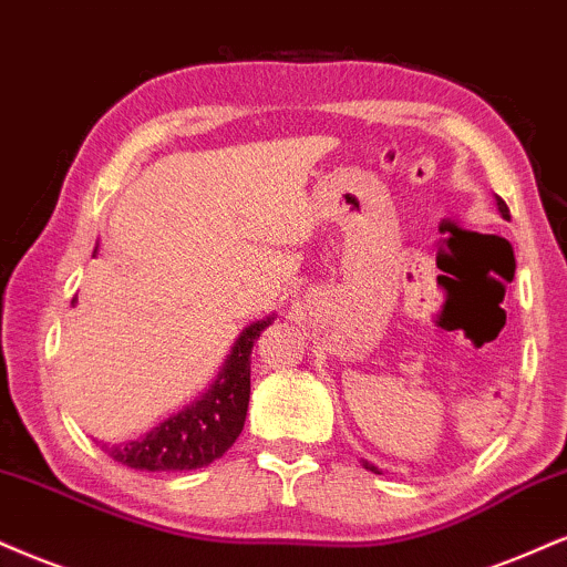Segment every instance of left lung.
<instances>
[{
    "mask_svg": "<svg viewBox=\"0 0 567 567\" xmlns=\"http://www.w3.org/2000/svg\"><path fill=\"white\" fill-rule=\"evenodd\" d=\"M496 206H499V214H502L504 218H509V208H507V203L502 200V197H496ZM364 467H367V470H372V473H378V475H380V470L374 467V465H370V462H364Z\"/></svg>",
    "mask_w": 567,
    "mask_h": 567,
    "instance_id": "8db88e82",
    "label": "left lung"
}]
</instances>
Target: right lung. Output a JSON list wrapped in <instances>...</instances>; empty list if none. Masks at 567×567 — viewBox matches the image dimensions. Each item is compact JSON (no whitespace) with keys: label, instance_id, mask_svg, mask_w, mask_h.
<instances>
[{"label":"right lung","instance_id":"1","mask_svg":"<svg viewBox=\"0 0 567 567\" xmlns=\"http://www.w3.org/2000/svg\"><path fill=\"white\" fill-rule=\"evenodd\" d=\"M275 317L245 327L210 391L142 439L102 446L121 465L150 473L197 470L218 460L243 433L250 401V351Z\"/></svg>","mask_w":567,"mask_h":567}]
</instances>
